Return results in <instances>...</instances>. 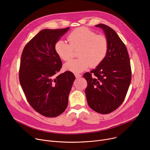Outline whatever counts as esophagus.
<instances>
[{"instance_id":"1","label":"esophagus","mask_w":150,"mask_h":150,"mask_svg":"<svg viewBox=\"0 0 150 150\" xmlns=\"http://www.w3.org/2000/svg\"><path fill=\"white\" fill-rule=\"evenodd\" d=\"M75 77H76V78H78L81 77V74H75Z\"/></svg>"}]
</instances>
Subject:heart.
<instances>
[{"mask_svg":"<svg viewBox=\"0 0 150 150\" xmlns=\"http://www.w3.org/2000/svg\"><path fill=\"white\" fill-rule=\"evenodd\" d=\"M69 44L58 40L54 45L55 52L64 61H68L74 56V50L79 49L75 59L64 64V68L72 72H81L90 66L95 67L105 58L108 50L107 38L85 27L75 29L67 37Z\"/></svg>","mask_w":150,"mask_h":150,"instance_id":"obj_1","label":"heart"}]
</instances>
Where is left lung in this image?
Wrapping results in <instances>:
<instances>
[{
    "label": "left lung",
    "instance_id": "obj_1",
    "mask_svg": "<svg viewBox=\"0 0 150 150\" xmlns=\"http://www.w3.org/2000/svg\"><path fill=\"white\" fill-rule=\"evenodd\" d=\"M96 27L103 30L108 50L96 69L83 75L88 82L85 93L92 109L106 114L115 111L123 102L131 80V68L127 47L115 31L102 23Z\"/></svg>",
    "mask_w": 150,
    "mask_h": 150
}]
</instances>
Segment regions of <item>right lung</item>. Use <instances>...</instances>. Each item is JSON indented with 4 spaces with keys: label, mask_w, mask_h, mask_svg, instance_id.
I'll use <instances>...</instances> for the list:
<instances>
[{
    "label": "right lung",
    "mask_w": 150,
    "mask_h": 150,
    "mask_svg": "<svg viewBox=\"0 0 150 150\" xmlns=\"http://www.w3.org/2000/svg\"><path fill=\"white\" fill-rule=\"evenodd\" d=\"M69 29L41 30L25 45L22 53L21 86L30 106L45 117H57L65 111L75 78L70 71L57 76L62 61L54 45Z\"/></svg>",
    "instance_id": "add662e5"
}]
</instances>
